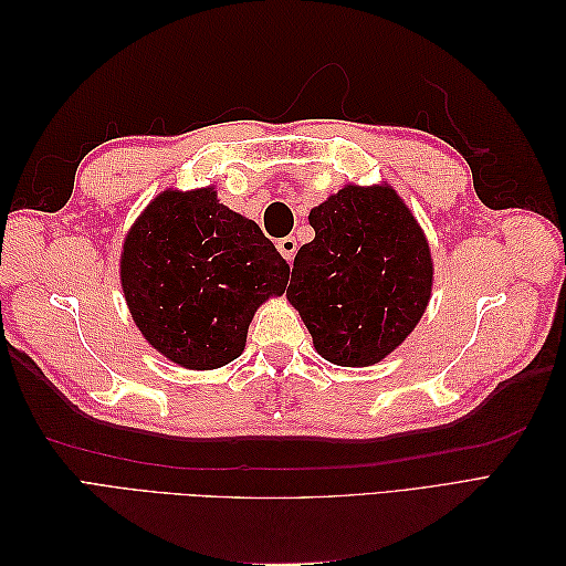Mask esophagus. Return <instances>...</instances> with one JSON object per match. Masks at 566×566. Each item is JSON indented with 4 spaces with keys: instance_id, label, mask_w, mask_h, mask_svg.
<instances>
[{
    "instance_id": "1",
    "label": "esophagus",
    "mask_w": 566,
    "mask_h": 566,
    "mask_svg": "<svg viewBox=\"0 0 566 566\" xmlns=\"http://www.w3.org/2000/svg\"><path fill=\"white\" fill-rule=\"evenodd\" d=\"M279 252L283 254V260L290 264L295 260V252H297V241L293 235H285V238H281L279 241Z\"/></svg>"
}]
</instances>
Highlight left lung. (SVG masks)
<instances>
[{
	"instance_id": "1",
	"label": "left lung",
	"mask_w": 566,
	"mask_h": 566,
	"mask_svg": "<svg viewBox=\"0 0 566 566\" xmlns=\"http://www.w3.org/2000/svg\"><path fill=\"white\" fill-rule=\"evenodd\" d=\"M316 235L300 248L287 302L335 366L380 364L416 331L434 285L418 219L382 181L347 184L310 212Z\"/></svg>"
}]
</instances>
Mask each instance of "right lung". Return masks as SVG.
Here are the masks:
<instances>
[{
  "label": "right lung",
  "mask_w": 566,
  "mask_h": 566,
  "mask_svg": "<svg viewBox=\"0 0 566 566\" xmlns=\"http://www.w3.org/2000/svg\"><path fill=\"white\" fill-rule=\"evenodd\" d=\"M287 276L262 229L221 205L214 186L158 193L119 254L136 328L186 370H214L241 356L254 312L285 293Z\"/></svg>",
  "instance_id": "add662e5"
}]
</instances>
